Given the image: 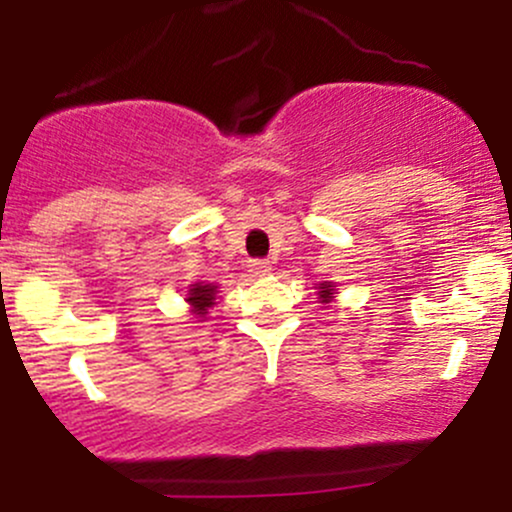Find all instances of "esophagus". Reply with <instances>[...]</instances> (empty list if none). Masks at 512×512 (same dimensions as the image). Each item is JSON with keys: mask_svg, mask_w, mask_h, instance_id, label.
<instances>
[{"mask_svg": "<svg viewBox=\"0 0 512 512\" xmlns=\"http://www.w3.org/2000/svg\"><path fill=\"white\" fill-rule=\"evenodd\" d=\"M248 272L252 276H267L269 272H272V267H269V262H264V260H252L248 264Z\"/></svg>", "mask_w": 512, "mask_h": 512, "instance_id": "obj_1", "label": "esophagus"}]
</instances>
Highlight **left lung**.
I'll return each mask as SVG.
<instances>
[{
  "label": "left lung",
  "instance_id": "left-lung-1",
  "mask_svg": "<svg viewBox=\"0 0 512 512\" xmlns=\"http://www.w3.org/2000/svg\"><path fill=\"white\" fill-rule=\"evenodd\" d=\"M332 293H334L332 281H322V284H320V298H322V303H330L332 298H334Z\"/></svg>",
  "mask_w": 512,
  "mask_h": 512
}]
</instances>
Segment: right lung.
I'll use <instances>...</instances> for the list:
<instances>
[{
	"label": "right lung",
	"instance_id": "add662e5",
	"mask_svg": "<svg viewBox=\"0 0 512 512\" xmlns=\"http://www.w3.org/2000/svg\"><path fill=\"white\" fill-rule=\"evenodd\" d=\"M216 289H219V286H214V284H192L190 286L185 301L192 305L195 315H199V317L207 315V310L216 301Z\"/></svg>",
	"mask_w": 512,
	"mask_h": 512
}]
</instances>
